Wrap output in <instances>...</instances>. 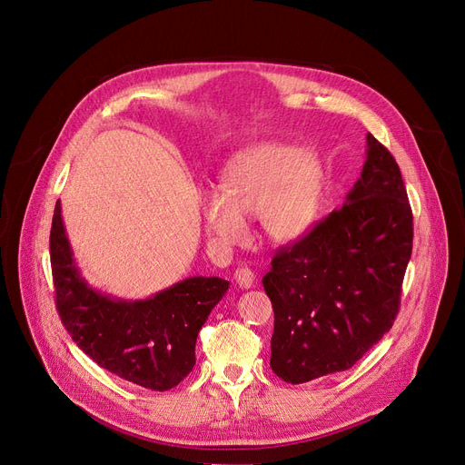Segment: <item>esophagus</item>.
Returning <instances> with one entry per match:
<instances>
[{"instance_id":"1","label":"esophagus","mask_w":465,"mask_h":465,"mask_svg":"<svg viewBox=\"0 0 465 465\" xmlns=\"http://www.w3.org/2000/svg\"><path fill=\"white\" fill-rule=\"evenodd\" d=\"M235 281L241 288H251L254 284V273L252 270H249V267H237Z\"/></svg>"}]
</instances>
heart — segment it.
I'll return each instance as SVG.
<instances>
[{
  "label": "heart",
  "mask_w": 465,
  "mask_h": 465,
  "mask_svg": "<svg viewBox=\"0 0 465 465\" xmlns=\"http://www.w3.org/2000/svg\"><path fill=\"white\" fill-rule=\"evenodd\" d=\"M322 179L314 153L281 143L254 144L230 162L223 192L202 198L205 228L224 245H235L247 235L245 216L260 214L263 232L273 241H296L319 214Z\"/></svg>",
  "instance_id": "1"
}]
</instances>
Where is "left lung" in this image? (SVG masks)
<instances>
[{
    "label": "left lung",
    "mask_w": 465,
    "mask_h": 465,
    "mask_svg": "<svg viewBox=\"0 0 465 465\" xmlns=\"http://www.w3.org/2000/svg\"><path fill=\"white\" fill-rule=\"evenodd\" d=\"M411 251L400 165L368 134V158L343 207L279 247L262 279L275 312V375L302 384L351 370L392 328Z\"/></svg>",
    "instance_id": "left-lung-1"
}]
</instances>
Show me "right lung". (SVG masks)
I'll return each mask as SVG.
<instances>
[{"label": "right lung", "mask_w": 465, "mask_h": 465, "mask_svg": "<svg viewBox=\"0 0 465 465\" xmlns=\"http://www.w3.org/2000/svg\"><path fill=\"white\" fill-rule=\"evenodd\" d=\"M51 265L56 309L77 347L100 368L156 392L177 386L192 371L195 339L230 286L218 277H190L149 300L104 296L77 270L60 202L51 228Z\"/></svg>", "instance_id": "1"}]
</instances>
